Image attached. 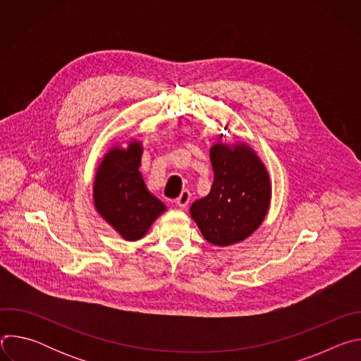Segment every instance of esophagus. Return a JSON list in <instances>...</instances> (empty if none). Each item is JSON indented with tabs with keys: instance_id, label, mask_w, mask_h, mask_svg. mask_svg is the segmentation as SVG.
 Here are the masks:
<instances>
[{
	"instance_id": "esophagus-1",
	"label": "esophagus",
	"mask_w": 361,
	"mask_h": 361,
	"mask_svg": "<svg viewBox=\"0 0 361 361\" xmlns=\"http://www.w3.org/2000/svg\"><path fill=\"white\" fill-rule=\"evenodd\" d=\"M190 200H191V192H190L188 190H183V191H181V194H180V197L176 200V202H177L178 207L184 209L185 205H188Z\"/></svg>"
}]
</instances>
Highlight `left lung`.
I'll list each match as a JSON object with an SVG mask.
<instances>
[{"label":"left lung","instance_id":"1","mask_svg":"<svg viewBox=\"0 0 361 361\" xmlns=\"http://www.w3.org/2000/svg\"><path fill=\"white\" fill-rule=\"evenodd\" d=\"M214 183L207 197L191 205V217L202 237L214 245H230L248 237L264 220L271 197L266 167L247 145L210 151Z\"/></svg>","mask_w":361,"mask_h":361}]
</instances>
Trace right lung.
Wrapping results in <instances>:
<instances>
[{
  "label": "right lung",
  "mask_w": 361,
  "mask_h": 361,
  "mask_svg": "<svg viewBox=\"0 0 361 361\" xmlns=\"http://www.w3.org/2000/svg\"><path fill=\"white\" fill-rule=\"evenodd\" d=\"M141 145L114 148L98 167L94 201L98 213L128 241L141 238L164 210V204L149 194L141 178Z\"/></svg>",
  "instance_id": "obj_1"
}]
</instances>
